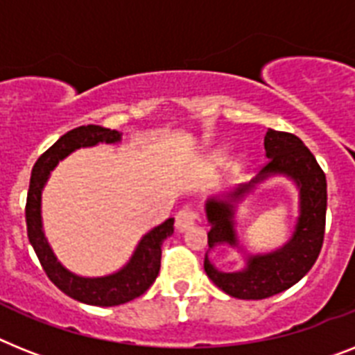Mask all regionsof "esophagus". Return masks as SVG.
Listing matches in <instances>:
<instances>
[{
	"label": "esophagus",
	"mask_w": 355,
	"mask_h": 355,
	"mask_svg": "<svg viewBox=\"0 0 355 355\" xmlns=\"http://www.w3.org/2000/svg\"><path fill=\"white\" fill-rule=\"evenodd\" d=\"M198 221V212H196V209H192V207H183V209L180 210V212L175 214V227H178V230H189L192 225Z\"/></svg>",
	"instance_id": "34e87169"
}]
</instances>
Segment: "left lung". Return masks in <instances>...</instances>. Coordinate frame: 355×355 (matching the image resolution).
Listing matches in <instances>:
<instances>
[{
	"instance_id": "left-lung-1",
	"label": "left lung",
	"mask_w": 355,
	"mask_h": 355,
	"mask_svg": "<svg viewBox=\"0 0 355 355\" xmlns=\"http://www.w3.org/2000/svg\"><path fill=\"white\" fill-rule=\"evenodd\" d=\"M266 163L256 180L236 189L225 198H212L205 210L209 223V247L218 243L237 245L234 232V201H239L254 184L272 174H285L297 183L301 196V214L292 239L279 250L265 256L248 257L241 272L216 270L205 256V272L218 288L237 300H265L295 285L318 259L324 239L327 219V178L314 154L300 137L290 132L268 128L265 136Z\"/></svg>"
}]
</instances>
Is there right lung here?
<instances>
[{"label": "right lung", "instance_id": "1", "mask_svg": "<svg viewBox=\"0 0 355 355\" xmlns=\"http://www.w3.org/2000/svg\"><path fill=\"white\" fill-rule=\"evenodd\" d=\"M118 130L87 125L67 132L46 152H43L32 168L31 187L26 194L25 218L26 234L36 252L46 277L69 297L94 306H116L136 300L156 281L161 266V245L174 232V219H166L159 227L152 228L137 245L127 266L116 274L105 277H79L58 263L41 228V190L49 180V174L63 157L81 146H94L98 143L119 141Z\"/></svg>", "mask_w": 355, "mask_h": 355}]
</instances>
